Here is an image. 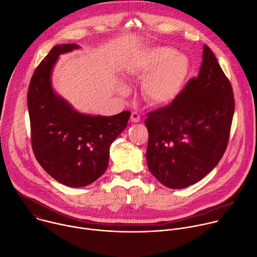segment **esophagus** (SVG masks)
Wrapping results in <instances>:
<instances>
[{
    "label": "esophagus",
    "mask_w": 257,
    "mask_h": 257,
    "mask_svg": "<svg viewBox=\"0 0 257 257\" xmlns=\"http://www.w3.org/2000/svg\"><path fill=\"white\" fill-rule=\"evenodd\" d=\"M130 120H131V122L137 123V122L140 121V115H139L137 112H132V113H131Z\"/></svg>",
    "instance_id": "esophagus-1"
}]
</instances>
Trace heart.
Wrapping results in <instances>:
<instances>
[{
    "label": "heart",
    "instance_id": "1",
    "mask_svg": "<svg viewBox=\"0 0 257 257\" xmlns=\"http://www.w3.org/2000/svg\"><path fill=\"white\" fill-rule=\"evenodd\" d=\"M189 68L187 58L171 47L153 46L134 59L130 73L147 76L142 83L144 97L153 104L171 102L179 93Z\"/></svg>",
    "mask_w": 257,
    "mask_h": 257
}]
</instances>
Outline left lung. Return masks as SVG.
Returning <instances> with one entry per match:
<instances>
[{"mask_svg": "<svg viewBox=\"0 0 257 257\" xmlns=\"http://www.w3.org/2000/svg\"><path fill=\"white\" fill-rule=\"evenodd\" d=\"M234 111L230 80L204 46L198 76L169 105L146 115V162L151 173L173 189L200 181L226 152Z\"/></svg>", "mask_w": 257, "mask_h": 257, "instance_id": "obj_1", "label": "left lung"}]
</instances>
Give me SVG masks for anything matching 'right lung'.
<instances>
[{"instance_id": "obj_1", "label": "right lung", "mask_w": 257, "mask_h": 257, "mask_svg": "<svg viewBox=\"0 0 257 257\" xmlns=\"http://www.w3.org/2000/svg\"><path fill=\"white\" fill-rule=\"evenodd\" d=\"M78 48L75 44L55 46L35 69L27 92L35 159L50 176L69 187L89 185L104 173L109 146L131 115L129 111L111 117L83 115L54 92L51 75L59 55Z\"/></svg>"}]
</instances>
